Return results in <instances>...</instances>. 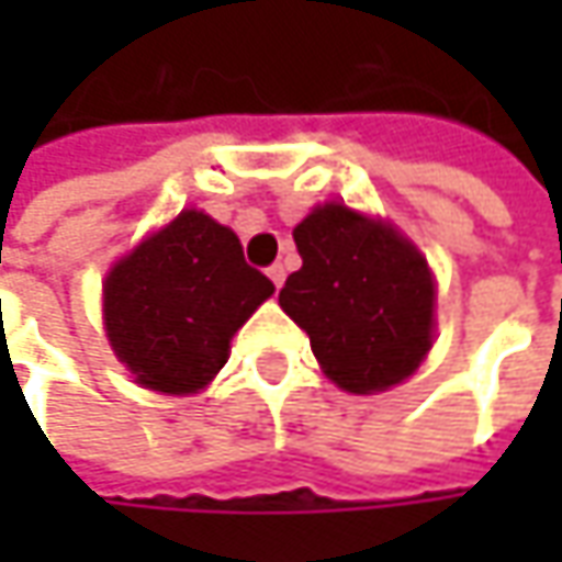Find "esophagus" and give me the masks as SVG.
<instances>
[{
  "mask_svg": "<svg viewBox=\"0 0 562 562\" xmlns=\"http://www.w3.org/2000/svg\"><path fill=\"white\" fill-rule=\"evenodd\" d=\"M284 274H288V271H284V266H281V262L269 266V278L274 288H281V284H284Z\"/></svg>",
  "mask_w": 562,
  "mask_h": 562,
  "instance_id": "1",
  "label": "esophagus"
}]
</instances>
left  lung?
<instances>
[{
  "label": "left lung",
  "instance_id": "left-lung-1",
  "mask_svg": "<svg viewBox=\"0 0 562 562\" xmlns=\"http://www.w3.org/2000/svg\"><path fill=\"white\" fill-rule=\"evenodd\" d=\"M293 240L303 269L278 293L315 359L350 394L387 391L431 350L435 284L422 252L391 225L347 205H318Z\"/></svg>",
  "mask_w": 562,
  "mask_h": 562
}]
</instances>
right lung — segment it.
Wrapping results in <instances>:
<instances>
[{"mask_svg": "<svg viewBox=\"0 0 562 562\" xmlns=\"http://www.w3.org/2000/svg\"><path fill=\"white\" fill-rule=\"evenodd\" d=\"M271 293L237 234L187 209L109 271L105 331L137 384L193 394L225 366L234 331Z\"/></svg>", "mask_w": 562, "mask_h": 562, "instance_id": "right-lung-1", "label": "right lung"}]
</instances>
